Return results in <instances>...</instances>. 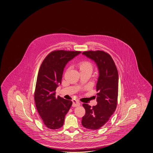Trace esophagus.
<instances>
[{
	"instance_id": "esophagus-1",
	"label": "esophagus",
	"mask_w": 153,
	"mask_h": 153,
	"mask_svg": "<svg viewBox=\"0 0 153 153\" xmlns=\"http://www.w3.org/2000/svg\"><path fill=\"white\" fill-rule=\"evenodd\" d=\"M80 105V102L78 100H74L73 101V107H77Z\"/></svg>"
}]
</instances>
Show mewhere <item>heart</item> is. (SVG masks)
<instances>
[{
	"mask_svg": "<svg viewBox=\"0 0 153 153\" xmlns=\"http://www.w3.org/2000/svg\"><path fill=\"white\" fill-rule=\"evenodd\" d=\"M77 66L80 72L85 71H90L92 72L93 69L92 64L89 61L86 60L80 61L77 64Z\"/></svg>",
	"mask_w": 153,
	"mask_h": 153,
	"instance_id": "heart-1",
	"label": "heart"
}]
</instances>
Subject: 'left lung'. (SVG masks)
<instances>
[{"label":"left lung","instance_id":"left-lung-1","mask_svg":"<svg viewBox=\"0 0 153 153\" xmlns=\"http://www.w3.org/2000/svg\"><path fill=\"white\" fill-rule=\"evenodd\" d=\"M94 61L99 71L97 83V105L91 107L83 103L85 114L82 124L90 130H98L109 120L117 107L118 97V74L112 58L103 51H88L82 53Z\"/></svg>","mask_w":153,"mask_h":153}]
</instances>
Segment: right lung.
Returning a JSON list of instances; mask_svg holds the SVG:
<instances>
[{
    "mask_svg": "<svg viewBox=\"0 0 153 153\" xmlns=\"http://www.w3.org/2000/svg\"><path fill=\"white\" fill-rule=\"evenodd\" d=\"M80 53L54 51L45 57L39 68L35 88V104L42 122L48 128L55 130L62 126L72 105L71 100L56 96L55 91L61 84L66 65Z\"/></svg>",
    "mask_w": 153,
    "mask_h": 153,
    "instance_id": "right-lung-1",
    "label": "right lung"
}]
</instances>
